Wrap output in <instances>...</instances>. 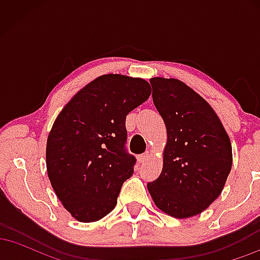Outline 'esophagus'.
Segmentation results:
<instances>
[{
	"mask_svg": "<svg viewBox=\"0 0 260 260\" xmlns=\"http://www.w3.org/2000/svg\"><path fill=\"white\" fill-rule=\"evenodd\" d=\"M148 157H149V153L140 154L139 156H138V162H139V164H143V162H145V161L148 160Z\"/></svg>",
	"mask_w": 260,
	"mask_h": 260,
	"instance_id": "obj_1",
	"label": "esophagus"
}]
</instances>
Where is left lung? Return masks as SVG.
Instances as JSON below:
<instances>
[{"label":"left lung","instance_id":"obj_1","mask_svg":"<svg viewBox=\"0 0 260 260\" xmlns=\"http://www.w3.org/2000/svg\"><path fill=\"white\" fill-rule=\"evenodd\" d=\"M150 84L168 143L162 171L148 190L169 215H198L220 196L231 171L230 138L213 107L183 82L156 77Z\"/></svg>","mask_w":260,"mask_h":260}]
</instances>
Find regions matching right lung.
Masks as SVG:
<instances>
[{"mask_svg":"<svg viewBox=\"0 0 260 260\" xmlns=\"http://www.w3.org/2000/svg\"><path fill=\"white\" fill-rule=\"evenodd\" d=\"M150 92L147 80L105 74L77 92L56 118L46 144L47 175L78 221H98L115 208L137 161L126 149V116Z\"/></svg>","mask_w":260,"mask_h":260,"instance_id":"right-lung-1","label":"right lung"}]
</instances>
